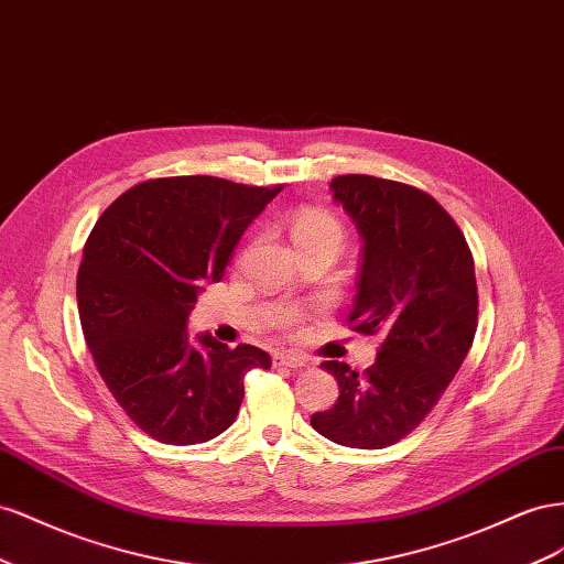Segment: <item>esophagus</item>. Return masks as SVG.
I'll use <instances>...</instances> for the list:
<instances>
[{"mask_svg":"<svg viewBox=\"0 0 564 564\" xmlns=\"http://www.w3.org/2000/svg\"><path fill=\"white\" fill-rule=\"evenodd\" d=\"M273 364L283 368H304L312 364V359L307 354H300V351H276L273 354Z\"/></svg>","mask_w":564,"mask_h":564,"instance_id":"1","label":"esophagus"}]
</instances>
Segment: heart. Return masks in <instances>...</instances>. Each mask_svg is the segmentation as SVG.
<instances>
[{"label":"heart","mask_w":564,"mask_h":564,"mask_svg":"<svg viewBox=\"0 0 564 564\" xmlns=\"http://www.w3.org/2000/svg\"><path fill=\"white\" fill-rule=\"evenodd\" d=\"M293 236L295 243H330L335 248H340L343 243V227L340 221L335 217L318 213V210H310L302 213L293 227ZM293 316H288L283 324H291Z\"/></svg>","instance_id":"heart-1"}]
</instances>
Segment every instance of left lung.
<instances>
[{
	"label": "left lung",
	"mask_w": 564,
	"mask_h": 564,
	"mask_svg": "<svg viewBox=\"0 0 564 564\" xmlns=\"http://www.w3.org/2000/svg\"><path fill=\"white\" fill-rule=\"evenodd\" d=\"M333 200L361 236L357 295L349 321L382 335L366 373L321 364L340 397L312 427L351 448H384L417 427L437 404L477 330V281L468 243L427 193L368 174L330 182Z\"/></svg>",
	"instance_id": "1"
}]
</instances>
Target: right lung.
I'll use <instances>...</instances> for the list:
<instances>
[{"label": "right lung", "mask_w": 564, "mask_h": 564, "mask_svg": "<svg viewBox=\"0 0 564 564\" xmlns=\"http://www.w3.org/2000/svg\"><path fill=\"white\" fill-rule=\"evenodd\" d=\"M279 191L217 176L151 180L122 193L87 238L77 271L87 347L110 394L158 442L217 437L236 421L246 373L271 368L252 345L191 337L188 316Z\"/></svg>", "instance_id": "obj_1"}]
</instances>
